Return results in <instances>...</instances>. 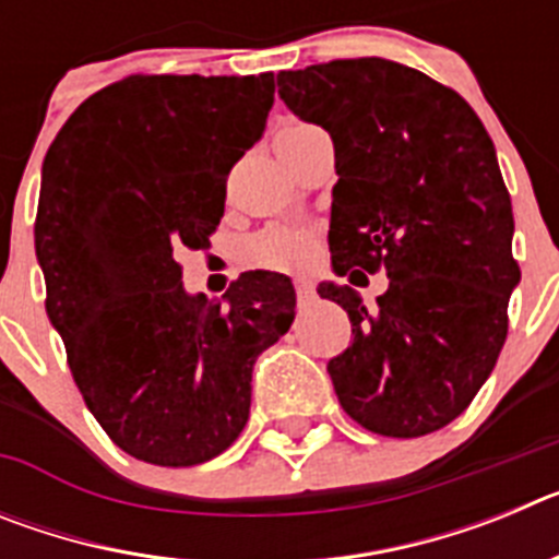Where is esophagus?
<instances>
[{"mask_svg":"<svg viewBox=\"0 0 559 559\" xmlns=\"http://www.w3.org/2000/svg\"><path fill=\"white\" fill-rule=\"evenodd\" d=\"M296 296H299V302H308V299H313V283H310V280H305V276H299V280H296Z\"/></svg>","mask_w":559,"mask_h":559,"instance_id":"1","label":"esophagus"}]
</instances>
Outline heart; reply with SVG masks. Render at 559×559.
Here are the masks:
<instances>
[{"label": "heart", "instance_id": "b5f03b06", "mask_svg": "<svg viewBox=\"0 0 559 559\" xmlns=\"http://www.w3.org/2000/svg\"><path fill=\"white\" fill-rule=\"evenodd\" d=\"M305 254V237L294 231H269L251 243V260L260 265H290Z\"/></svg>", "mask_w": 559, "mask_h": 559}]
</instances>
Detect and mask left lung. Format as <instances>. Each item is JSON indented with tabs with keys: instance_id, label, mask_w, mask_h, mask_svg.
Listing matches in <instances>:
<instances>
[{
	"instance_id": "obj_1",
	"label": "left lung",
	"mask_w": 559,
	"mask_h": 559,
	"mask_svg": "<svg viewBox=\"0 0 559 559\" xmlns=\"http://www.w3.org/2000/svg\"><path fill=\"white\" fill-rule=\"evenodd\" d=\"M276 83L296 117L333 136V269L389 274L378 308L319 285L353 322V344L328 364L341 408L383 437L439 431L490 378L521 280L490 133L451 86L386 58H338Z\"/></svg>"
}]
</instances>
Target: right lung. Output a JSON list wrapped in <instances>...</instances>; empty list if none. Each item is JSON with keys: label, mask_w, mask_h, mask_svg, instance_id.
<instances>
[{"label": "right lung", "mask_w": 559, "mask_h": 559, "mask_svg": "<svg viewBox=\"0 0 559 559\" xmlns=\"http://www.w3.org/2000/svg\"><path fill=\"white\" fill-rule=\"evenodd\" d=\"M274 75H128L83 100L44 156L36 257L47 316L88 412L128 456L210 462L240 437L257 355L288 333L285 274L190 296L176 249H204L226 176L260 140Z\"/></svg>", "instance_id": "obj_1"}]
</instances>
